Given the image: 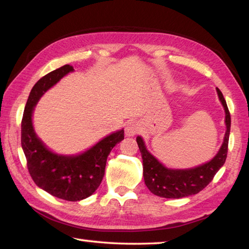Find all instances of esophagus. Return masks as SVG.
<instances>
[{
    "mask_svg": "<svg viewBox=\"0 0 249 249\" xmlns=\"http://www.w3.org/2000/svg\"><path fill=\"white\" fill-rule=\"evenodd\" d=\"M140 130H141V127H140V125L138 124V122L131 121V122H129V123H127V125H126L125 134H126V136L133 137V136L139 134Z\"/></svg>",
    "mask_w": 249,
    "mask_h": 249,
    "instance_id": "obj_1",
    "label": "esophagus"
}]
</instances>
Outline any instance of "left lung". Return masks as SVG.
Segmentation results:
<instances>
[{
  "label": "left lung",
  "mask_w": 249,
  "mask_h": 249,
  "mask_svg": "<svg viewBox=\"0 0 249 249\" xmlns=\"http://www.w3.org/2000/svg\"><path fill=\"white\" fill-rule=\"evenodd\" d=\"M217 92L226 111L227 130L220 150L209 162L190 169H169L149 152L140 136L136 138L142 157L144 183L155 196L166 198H180L196 194L207 187L225 164L230 136L231 115L222 92L219 89H217Z\"/></svg>",
  "instance_id": "obj_1"
}]
</instances>
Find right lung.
<instances>
[{"label":"right lung","instance_id":"right-lung-1","mask_svg":"<svg viewBox=\"0 0 249 249\" xmlns=\"http://www.w3.org/2000/svg\"><path fill=\"white\" fill-rule=\"evenodd\" d=\"M72 71V66H63L44 75L32 87L21 121V147L29 174L36 186L58 198L76 202L90 196L98 189L105 176L108 155L114 145L124 139V130L107 136L75 157L53 153L37 138L32 126L34 106L44 92Z\"/></svg>","mask_w":249,"mask_h":249}]
</instances>
